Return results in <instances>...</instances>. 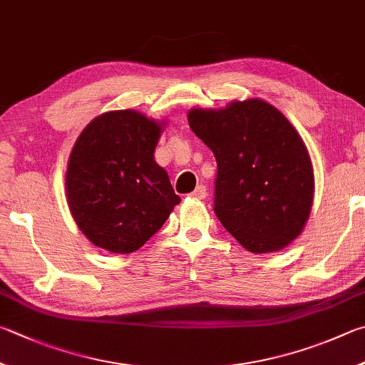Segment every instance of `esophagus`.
<instances>
[{
  "label": "esophagus",
  "mask_w": 365,
  "mask_h": 365,
  "mask_svg": "<svg viewBox=\"0 0 365 365\" xmlns=\"http://www.w3.org/2000/svg\"><path fill=\"white\" fill-rule=\"evenodd\" d=\"M205 195H207V190H205L204 185H197L196 190L190 196L193 197V200H204Z\"/></svg>",
  "instance_id": "1"
}]
</instances>
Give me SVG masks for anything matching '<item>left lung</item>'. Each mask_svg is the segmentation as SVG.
Wrapping results in <instances>:
<instances>
[{
  "label": "left lung",
  "mask_w": 365,
  "mask_h": 365,
  "mask_svg": "<svg viewBox=\"0 0 365 365\" xmlns=\"http://www.w3.org/2000/svg\"><path fill=\"white\" fill-rule=\"evenodd\" d=\"M191 130L217 161L214 212L254 254L281 250L302 233L313 204V165L300 135L258 98L190 110Z\"/></svg>",
  "instance_id": "obj_1"
}]
</instances>
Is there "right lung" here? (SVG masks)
Here are the masks:
<instances>
[{"label":"right lung","mask_w":365,"mask_h":365,"mask_svg":"<svg viewBox=\"0 0 365 365\" xmlns=\"http://www.w3.org/2000/svg\"><path fill=\"white\" fill-rule=\"evenodd\" d=\"M161 125L134 110L91 121L71 150L65 187L78 228L113 254L140 249L180 197L156 164Z\"/></svg>","instance_id":"right-lung-1"}]
</instances>
